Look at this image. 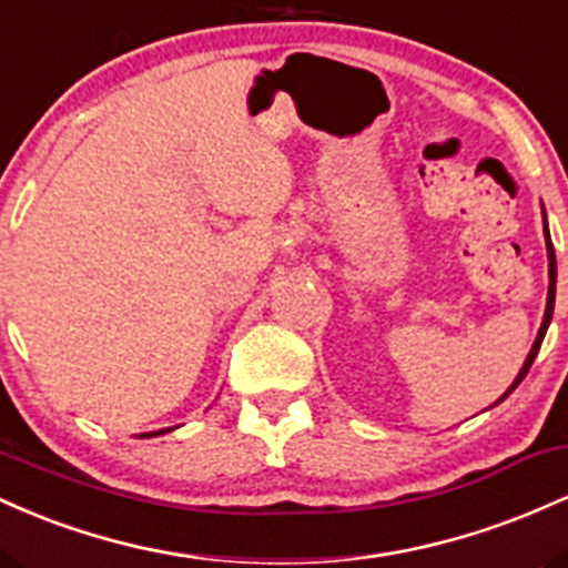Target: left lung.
Returning <instances> with one entry per match:
<instances>
[{
    "instance_id": "left-lung-1",
    "label": "left lung",
    "mask_w": 568,
    "mask_h": 568,
    "mask_svg": "<svg viewBox=\"0 0 568 568\" xmlns=\"http://www.w3.org/2000/svg\"><path fill=\"white\" fill-rule=\"evenodd\" d=\"M542 230H545V243H547V275H550V285H547V306H545V317H542V325H539V334H537V338H534V344H531V349H529V355H526V361H524V366H520V371H518V376H515L513 379V384L510 387L505 389V395L499 397L497 403H494V406H499L501 400H505L507 395L513 393L515 387H518L520 382H524V376L529 374V368H531V363H534V357H537V352H539V347H542V338H545V334H547V325H550V321H552V306H556V277H558V270H556V251H552V240H550V230H547V216H545V205H542ZM494 406H488V408H494Z\"/></svg>"
}]
</instances>
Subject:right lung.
Masks as SVG:
<instances>
[{
	"mask_svg": "<svg viewBox=\"0 0 568 568\" xmlns=\"http://www.w3.org/2000/svg\"><path fill=\"white\" fill-rule=\"evenodd\" d=\"M173 427H165V429H154V433H141L139 438H158V435H165V433H171Z\"/></svg>",
	"mask_w": 568,
	"mask_h": 568,
	"instance_id": "1",
	"label": "right lung"
}]
</instances>
